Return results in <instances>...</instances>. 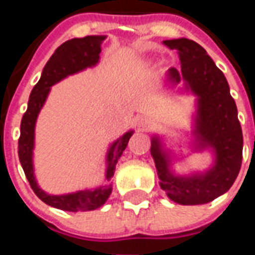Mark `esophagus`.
I'll return each mask as SVG.
<instances>
[{"mask_svg": "<svg viewBox=\"0 0 255 255\" xmlns=\"http://www.w3.org/2000/svg\"><path fill=\"white\" fill-rule=\"evenodd\" d=\"M149 126H151V119L148 116H139L137 118V127H139V129L145 131V129L149 128Z\"/></svg>", "mask_w": 255, "mask_h": 255, "instance_id": "esophagus-1", "label": "esophagus"}]
</instances>
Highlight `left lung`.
<instances>
[{
  "label": "left lung",
  "mask_w": 255,
  "mask_h": 255,
  "mask_svg": "<svg viewBox=\"0 0 255 255\" xmlns=\"http://www.w3.org/2000/svg\"><path fill=\"white\" fill-rule=\"evenodd\" d=\"M164 45L177 50L181 63L180 70H168L165 83L174 87L184 82V90L197 98L192 151H209L213 164L204 172L176 174L173 155L157 135L152 136L151 155L160 186L172 201L180 205L208 204L230 189L241 169L244 137L237 106L225 75L202 46L188 38L168 39Z\"/></svg>",
  "instance_id": "1"
}]
</instances>
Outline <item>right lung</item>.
<instances>
[{
  "label": "right lung",
  "instance_id": "right-lung-1",
  "mask_svg": "<svg viewBox=\"0 0 255 255\" xmlns=\"http://www.w3.org/2000/svg\"><path fill=\"white\" fill-rule=\"evenodd\" d=\"M106 35H87L85 38H73L62 43L55 53L50 57L43 67L39 81L30 94L27 110L21 120V136L18 140V157L29 181L31 189L47 205L67 212H87L95 210L104 205L112 192L111 178L115 173L118 160L128 144L133 131L126 132L110 145L106 156V184L94 189L77 190L66 194H49L38 185L34 174L33 151L35 137V123L42 107L54 86L69 75L83 71L87 67H94L99 62L102 43Z\"/></svg>",
  "mask_w": 255,
  "mask_h": 255
}]
</instances>
